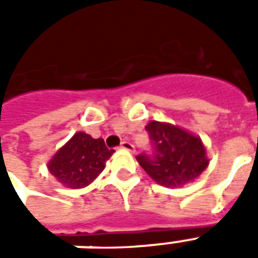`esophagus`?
Wrapping results in <instances>:
<instances>
[{
    "mask_svg": "<svg viewBox=\"0 0 258 258\" xmlns=\"http://www.w3.org/2000/svg\"><path fill=\"white\" fill-rule=\"evenodd\" d=\"M120 148L124 149V151L134 152V145H133L131 142H128V141H123V142H121V145H120Z\"/></svg>",
    "mask_w": 258,
    "mask_h": 258,
    "instance_id": "obj_1",
    "label": "esophagus"
}]
</instances>
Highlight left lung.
Wrapping results in <instances>:
<instances>
[{
  "label": "left lung",
  "mask_w": 258,
  "mask_h": 258,
  "mask_svg": "<svg viewBox=\"0 0 258 258\" xmlns=\"http://www.w3.org/2000/svg\"><path fill=\"white\" fill-rule=\"evenodd\" d=\"M145 130L152 153H141L137 160L146 174L166 188H178L192 182L209 166L206 148L199 137L177 125L153 120Z\"/></svg>",
  "instance_id": "obj_1"
}]
</instances>
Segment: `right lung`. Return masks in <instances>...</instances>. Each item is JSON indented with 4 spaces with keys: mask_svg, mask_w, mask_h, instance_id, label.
I'll use <instances>...</instances> for the list:
<instances>
[{
    "mask_svg": "<svg viewBox=\"0 0 258 258\" xmlns=\"http://www.w3.org/2000/svg\"><path fill=\"white\" fill-rule=\"evenodd\" d=\"M113 152L102 138L94 140L80 131L53 155L48 162V170L68 188H85L103 171Z\"/></svg>",
    "mask_w": 258,
    "mask_h": 258,
    "instance_id": "add662e5",
    "label": "right lung"
}]
</instances>
